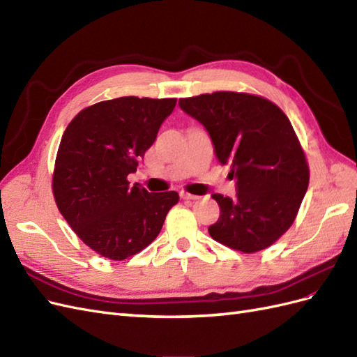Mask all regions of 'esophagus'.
I'll return each mask as SVG.
<instances>
[{
	"label": "esophagus",
	"instance_id": "1",
	"mask_svg": "<svg viewBox=\"0 0 357 357\" xmlns=\"http://www.w3.org/2000/svg\"><path fill=\"white\" fill-rule=\"evenodd\" d=\"M180 197H181V199H188V201H193V199L199 198V197L192 195V193H188V192H180Z\"/></svg>",
	"mask_w": 357,
	"mask_h": 357
}]
</instances>
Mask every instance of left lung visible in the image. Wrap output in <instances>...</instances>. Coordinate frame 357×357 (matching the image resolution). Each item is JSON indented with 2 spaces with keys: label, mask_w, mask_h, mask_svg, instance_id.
<instances>
[{
  "label": "left lung",
  "mask_w": 357,
  "mask_h": 357,
  "mask_svg": "<svg viewBox=\"0 0 357 357\" xmlns=\"http://www.w3.org/2000/svg\"><path fill=\"white\" fill-rule=\"evenodd\" d=\"M207 129L222 165H231L236 197L214 193L220 218L214 241L243 253L274 244L295 222L310 169L287 116L264 96L220 91L178 100Z\"/></svg>",
  "instance_id": "obj_1"
}]
</instances>
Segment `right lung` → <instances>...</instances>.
Masks as SVG:
<instances>
[{"label": "right lung", "mask_w": 357, "mask_h": 357, "mask_svg": "<svg viewBox=\"0 0 357 357\" xmlns=\"http://www.w3.org/2000/svg\"><path fill=\"white\" fill-rule=\"evenodd\" d=\"M176 98H122L86 107L61 138L52 190L79 238L112 261L142 252L159 235L178 193H149L128 174L155 143Z\"/></svg>", "instance_id": "1"}]
</instances>
